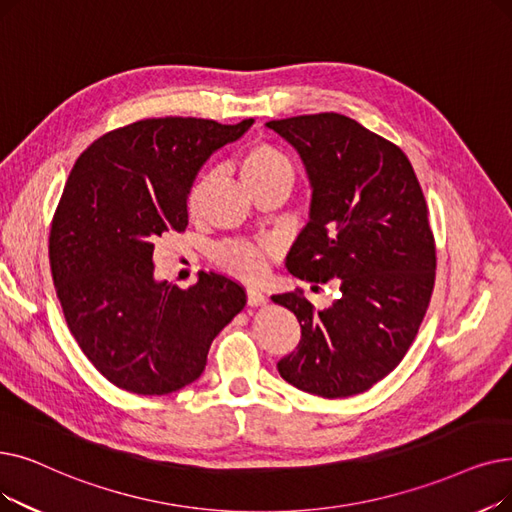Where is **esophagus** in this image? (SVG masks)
<instances>
[{"instance_id":"1","label":"esophagus","mask_w":512,"mask_h":512,"mask_svg":"<svg viewBox=\"0 0 512 512\" xmlns=\"http://www.w3.org/2000/svg\"><path fill=\"white\" fill-rule=\"evenodd\" d=\"M247 301H249V305H265L268 303V297H265V293H261V291H257V288H247Z\"/></svg>"}]
</instances>
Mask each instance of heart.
I'll use <instances>...</instances> for the list:
<instances>
[{
  "instance_id": "obj_1",
  "label": "heart",
  "mask_w": 512,
  "mask_h": 512,
  "mask_svg": "<svg viewBox=\"0 0 512 512\" xmlns=\"http://www.w3.org/2000/svg\"><path fill=\"white\" fill-rule=\"evenodd\" d=\"M240 177L244 186L249 190L261 184H293V165L284 154L270 144H253L240 159ZM207 190V177H198L188 194V209L196 213L203 203ZM272 247L268 242H226L215 249V261L221 268L244 278V280H259L265 270H268V257Z\"/></svg>"
}]
</instances>
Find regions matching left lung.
<instances>
[{
    "instance_id": "8db88e82",
    "label": "left lung",
    "mask_w": 512,
    "mask_h": 512,
    "mask_svg": "<svg viewBox=\"0 0 512 512\" xmlns=\"http://www.w3.org/2000/svg\"><path fill=\"white\" fill-rule=\"evenodd\" d=\"M301 157L309 221L286 268L337 280L341 299L316 311L297 293L274 295L301 324L297 351L278 362L293 387L328 399L368 391L404 360L435 284L427 203L406 154L339 113L270 121Z\"/></svg>"
}]
</instances>
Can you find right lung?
Here are the masks:
<instances>
[{"instance_id":"1","label":"right lung","mask_w":512,"mask_h":512,"mask_svg":"<svg viewBox=\"0 0 512 512\" xmlns=\"http://www.w3.org/2000/svg\"><path fill=\"white\" fill-rule=\"evenodd\" d=\"M253 125L144 119L104 133L77 159L50 232V263L66 324L119 389L167 395L203 374L221 328L247 303L215 272L194 286L154 278V242L188 226V194L213 152Z\"/></svg>"}]
</instances>
